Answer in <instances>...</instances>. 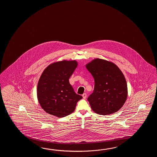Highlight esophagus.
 Instances as JSON below:
<instances>
[{
  "mask_svg": "<svg viewBox=\"0 0 157 157\" xmlns=\"http://www.w3.org/2000/svg\"><path fill=\"white\" fill-rule=\"evenodd\" d=\"M82 96L83 97V99H86V94L83 93Z\"/></svg>",
  "mask_w": 157,
  "mask_h": 157,
  "instance_id": "obj_1",
  "label": "esophagus"
}]
</instances>
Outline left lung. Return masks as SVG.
<instances>
[{"mask_svg": "<svg viewBox=\"0 0 157 157\" xmlns=\"http://www.w3.org/2000/svg\"><path fill=\"white\" fill-rule=\"evenodd\" d=\"M95 81L94 89L87 100L96 113L108 115L117 112L127 99L126 78L116 64L95 58L86 64Z\"/></svg>", "mask_w": 157, "mask_h": 157, "instance_id": "8db88e82", "label": "left lung"}]
</instances>
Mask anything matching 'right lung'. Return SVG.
I'll use <instances>...</instances> for the list:
<instances>
[{"mask_svg": "<svg viewBox=\"0 0 157 157\" xmlns=\"http://www.w3.org/2000/svg\"><path fill=\"white\" fill-rule=\"evenodd\" d=\"M77 65L76 60H63L50 64L44 70L37 83V97L48 113L66 117L74 112L78 101L82 98L69 82Z\"/></svg>", "mask_w": 157, "mask_h": 157, "instance_id": "1", "label": "right lung"}]
</instances>
